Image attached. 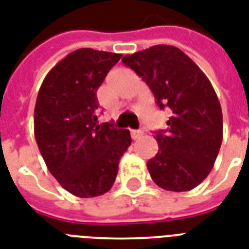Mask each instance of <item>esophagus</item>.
I'll use <instances>...</instances> for the list:
<instances>
[{"label":"esophagus","mask_w":249,"mask_h":249,"mask_svg":"<svg viewBox=\"0 0 249 249\" xmlns=\"http://www.w3.org/2000/svg\"><path fill=\"white\" fill-rule=\"evenodd\" d=\"M142 135V131H140V130H131V138L134 139V140H136V139L140 138Z\"/></svg>","instance_id":"34e87169"}]
</instances>
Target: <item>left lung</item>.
Instances as JSON below:
<instances>
[{"label":"left lung","instance_id":"1","mask_svg":"<svg viewBox=\"0 0 249 249\" xmlns=\"http://www.w3.org/2000/svg\"><path fill=\"white\" fill-rule=\"evenodd\" d=\"M122 62L142 76L161 109L173 115L156 132L157 155L146 162L153 182L166 191L194 190L214 166L222 142V109L207 75L173 45H155L124 55Z\"/></svg>","mask_w":249,"mask_h":249}]
</instances>
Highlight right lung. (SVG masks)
Segmentation results:
<instances>
[{
    "instance_id": "add662e5",
    "label": "right lung",
    "mask_w": 249,
    "mask_h": 249,
    "mask_svg": "<svg viewBox=\"0 0 249 249\" xmlns=\"http://www.w3.org/2000/svg\"><path fill=\"white\" fill-rule=\"evenodd\" d=\"M122 54L82 48L61 59L38 89L35 139L48 170L78 197H96L114 184L130 131L97 124V89Z\"/></svg>"
}]
</instances>
